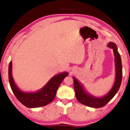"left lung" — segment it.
I'll return each mask as SVG.
<instances>
[{"label":"left lung","mask_w":130,"mask_h":130,"mask_svg":"<svg viewBox=\"0 0 130 130\" xmlns=\"http://www.w3.org/2000/svg\"><path fill=\"white\" fill-rule=\"evenodd\" d=\"M108 46L112 48L115 56L116 62V80L111 90L106 96L102 98H95L89 95L86 92L83 86L79 84L75 77H73L74 80V89L75 91L76 97L80 103L87 106L95 108H100L104 106L115 96L120 87L122 79V65L120 56L117 51V46L114 43H109Z\"/></svg>","instance_id":"left-lung-1"}]
</instances>
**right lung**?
<instances>
[{"label": "right lung", "mask_w": 130, "mask_h": 130, "mask_svg": "<svg viewBox=\"0 0 130 130\" xmlns=\"http://www.w3.org/2000/svg\"><path fill=\"white\" fill-rule=\"evenodd\" d=\"M11 67L12 63L10 62L8 67V79L11 90L19 101L25 106L30 108L44 106L53 101L62 81L68 75L67 72L57 74L52 77L46 86L38 92L35 93H24L19 90L14 84L12 77Z\"/></svg>", "instance_id": "right-lung-1"}]
</instances>
